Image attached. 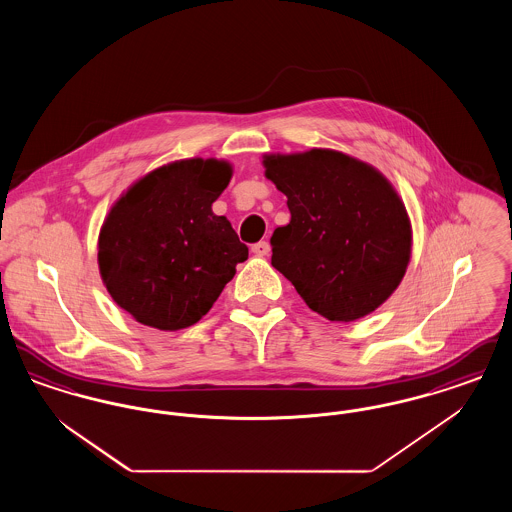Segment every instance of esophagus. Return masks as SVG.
<instances>
[{
  "label": "esophagus",
  "mask_w": 512,
  "mask_h": 512,
  "mask_svg": "<svg viewBox=\"0 0 512 512\" xmlns=\"http://www.w3.org/2000/svg\"><path fill=\"white\" fill-rule=\"evenodd\" d=\"M251 251L257 257H267L268 253H270V244L268 242H257V244L251 245Z\"/></svg>",
  "instance_id": "34e87169"
}]
</instances>
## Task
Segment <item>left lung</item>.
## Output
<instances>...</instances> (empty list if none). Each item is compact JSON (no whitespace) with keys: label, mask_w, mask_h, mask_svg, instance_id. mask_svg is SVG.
Listing matches in <instances>:
<instances>
[{"label":"left lung","mask_w":512,"mask_h":512,"mask_svg":"<svg viewBox=\"0 0 512 512\" xmlns=\"http://www.w3.org/2000/svg\"><path fill=\"white\" fill-rule=\"evenodd\" d=\"M263 167L292 215L270 238L272 267L328 320L376 311L401 284L413 249L411 219L390 180L326 147L267 153Z\"/></svg>","instance_id":"8db88e82"}]
</instances>
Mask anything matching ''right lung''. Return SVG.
<instances>
[{"label":"right lung","instance_id":"add662e5","mask_svg":"<svg viewBox=\"0 0 512 512\" xmlns=\"http://www.w3.org/2000/svg\"><path fill=\"white\" fill-rule=\"evenodd\" d=\"M224 159H180L138 178L101 224L98 265L113 301L140 324L176 332L205 317L247 259L213 213L232 178Z\"/></svg>","mask_w":512,"mask_h":512}]
</instances>
